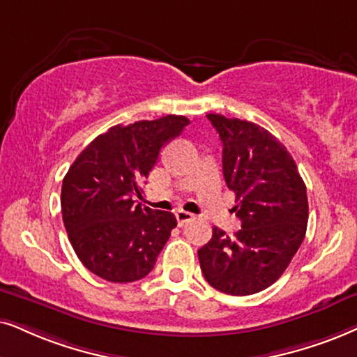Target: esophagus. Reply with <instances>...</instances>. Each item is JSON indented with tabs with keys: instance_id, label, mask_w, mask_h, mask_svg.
<instances>
[{
	"instance_id": "esophagus-1",
	"label": "esophagus",
	"mask_w": 357,
	"mask_h": 357,
	"mask_svg": "<svg viewBox=\"0 0 357 357\" xmlns=\"http://www.w3.org/2000/svg\"><path fill=\"white\" fill-rule=\"evenodd\" d=\"M176 220H178V225H184L186 222H189V220H191L194 215L191 214V212H188V211H183V209H179V211H176Z\"/></svg>"
}]
</instances>
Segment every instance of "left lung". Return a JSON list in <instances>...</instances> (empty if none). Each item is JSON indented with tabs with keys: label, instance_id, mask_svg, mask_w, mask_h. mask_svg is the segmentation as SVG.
I'll return each mask as SVG.
<instances>
[{
	"label": "left lung",
	"instance_id": "8db88e82",
	"mask_svg": "<svg viewBox=\"0 0 357 357\" xmlns=\"http://www.w3.org/2000/svg\"><path fill=\"white\" fill-rule=\"evenodd\" d=\"M222 142V171L236 192V236L219 227L197 250L204 278L234 296L254 295L282 277L300 249L308 224L306 186L287 148L247 120L209 114Z\"/></svg>",
	"mask_w": 357,
	"mask_h": 357
}]
</instances>
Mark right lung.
Masks as SVG:
<instances>
[{
	"mask_svg": "<svg viewBox=\"0 0 357 357\" xmlns=\"http://www.w3.org/2000/svg\"><path fill=\"white\" fill-rule=\"evenodd\" d=\"M189 120L166 115L112 126L75 158L62 181L61 207L79 260L107 282L146 277L176 227L174 214L133 201L161 148Z\"/></svg>",
	"mask_w": 357,
	"mask_h": 357,
	"instance_id": "add662e5",
	"label": "right lung"
}]
</instances>
